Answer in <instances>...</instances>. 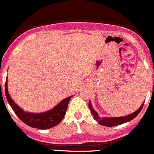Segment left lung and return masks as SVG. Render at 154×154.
Instances as JSON below:
<instances>
[{"label": "left lung", "instance_id": "obj_1", "mask_svg": "<svg viewBox=\"0 0 154 154\" xmlns=\"http://www.w3.org/2000/svg\"><path fill=\"white\" fill-rule=\"evenodd\" d=\"M143 106H144V103H142V105L140 106V108L138 110L135 111L133 113L130 114V115H127V116L116 117V118H108V117L100 118V117L98 116V113L93 109L91 102H89V104H88L89 109L91 110V114L94 116V120H96L100 124H101L103 126H106V127H115V126L121 125V124H124V123H127L132 121V119H134L140 113V112L142 109Z\"/></svg>", "mask_w": 154, "mask_h": 154}]
</instances>
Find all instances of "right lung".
<instances>
[{
  "label": "right lung",
  "instance_id": "add662e5",
  "mask_svg": "<svg viewBox=\"0 0 154 154\" xmlns=\"http://www.w3.org/2000/svg\"><path fill=\"white\" fill-rule=\"evenodd\" d=\"M5 94L9 104L18 118L29 127L39 129L52 128L61 122L66 114L69 100L72 97V96H70L64 99L55 107L48 112H42V113H30V112H25L12 100L7 88V79L5 83Z\"/></svg>",
  "mask_w": 154,
  "mask_h": 154
}]
</instances>
